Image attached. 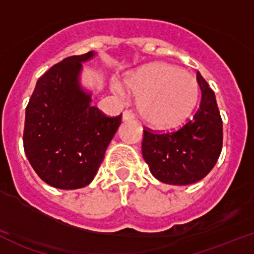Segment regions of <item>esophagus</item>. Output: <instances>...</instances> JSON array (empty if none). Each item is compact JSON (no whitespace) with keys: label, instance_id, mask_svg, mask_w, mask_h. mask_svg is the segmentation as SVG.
<instances>
[{"label":"esophagus","instance_id":"obj_1","mask_svg":"<svg viewBox=\"0 0 254 254\" xmlns=\"http://www.w3.org/2000/svg\"><path fill=\"white\" fill-rule=\"evenodd\" d=\"M132 119H135V115L131 113V111H124V114H123V120L124 122H127V120H132Z\"/></svg>","mask_w":254,"mask_h":254}]
</instances>
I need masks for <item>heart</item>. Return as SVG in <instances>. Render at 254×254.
I'll return each instance as SVG.
<instances>
[{
  "mask_svg": "<svg viewBox=\"0 0 254 254\" xmlns=\"http://www.w3.org/2000/svg\"><path fill=\"white\" fill-rule=\"evenodd\" d=\"M124 83L138 97L141 118L159 129H172L186 122L197 104L200 88L191 73L168 63H152L127 73ZM111 90L124 96L119 82Z\"/></svg>",
  "mask_w": 254,
  "mask_h": 254,
  "instance_id": "b5f03b06",
  "label": "heart"
}]
</instances>
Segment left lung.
I'll use <instances>...</instances> for the list:
<instances>
[{
	"mask_svg": "<svg viewBox=\"0 0 254 254\" xmlns=\"http://www.w3.org/2000/svg\"><path fill=\"white\" fill-rule=\"evenodd\" d=\"M200 106L181 129L166 134L144 130L141 153L158 181L185 186L200 181L215 166L223 147V122L215 93L200 72Z\"/></svg>",
	"mask_w": 254,
	"mask_h": 254,
	"instance_id": "1",
	"label": "left lung"
}]
</instances>
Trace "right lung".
Masks as SVG:
<instances>
[{"instance_id":"add662e5","label":"right lung","mask_w":254,"mask_h":254,"mask_svg":"<svg viewBox=\"0 0 254 254\" xmlns=\"http://www.w3.org/2000/svg\"><path fill=\"white\" fill-rule=\"evenodd\" d=\"M95 52L65 58L38 79L25 111L24 149L38 176L61 190L92 182L122 115L107 118L82 86L84 62Z\"/></svg>"}]
</instances>
